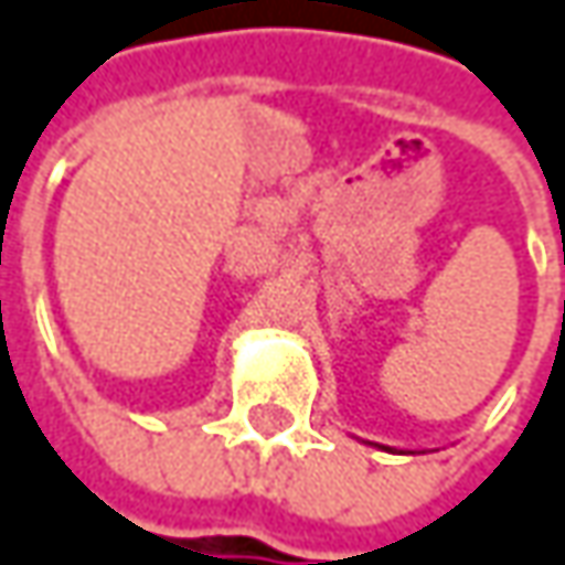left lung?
I'll return each instance as SVG.
<instances>
[{
    "instance_id": "1",
    "label": "left lung",
    "mask_w": 565,
    "mask_h": 565,
    "mask_svg": "<svg viewBox=\"0 0 565 565\" xmlns=\"http://www.w3.org/2000/svg\"><path fill=\"white\" fill-rule=\"evenodd\" d=\"M382 449H387V446H382Z\"/></svg>"
}]
</instances>
